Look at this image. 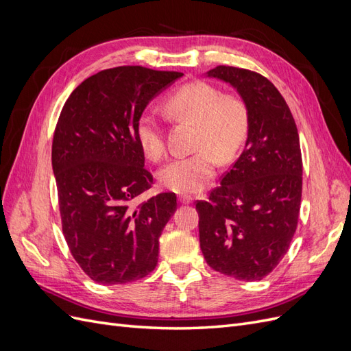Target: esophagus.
Segmentation results:
<instances>
[{
  "instance_id": "1",
  "label": "esophagus",
  "mask_w": 351,
  "mask_h": 351,
  "mask_svg": "<svg viewBox=\"0 0 351 351\" xmlns=\"http://www.w3.org/2000/svg\"><path fill=\"white\" fill-rule=\"evenodd\" d=\"M192 200H193V197L190 196V195H180L178 196V202L182 205H189V204H192Z\"/></svg>"
}]
</instances>
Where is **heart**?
I'll use <instances>...</instances> for the list:
<instances>
[{"mask_svg":"<svg viewBox=\"0 0 351 351\" xmlns=\"http://www.w3.org/2000/svg\"><path fill=\"white\" fill-rule=\"evenodd\" d=\"M162 110L169 119L195 124L193 146L197 151L168 162L159 173V182L176 193L197 192L214 177L217 159L227 164L241 149L249 132L247 105L234 93H221L212 84L192 82L169 95ZM136 139L151 161L165 155L161 124L152 115H142L137 121Z\"/></svg>","mask_w":351,"mask_h":351,"instance_id":"b5f03b06","label":"heart"}]
</instances>
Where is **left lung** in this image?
Here are the masks:
<instances>
[{
  "instance_id": "left-lung-1",
  "label": "left lung",
  "mask_w": 351,
  "mask_h": 351,
  "mask_svg": "<svg viewBox=\"0 0 351 351\" xmlns=\"http://www.w3.org/2000/svg\"><path fill=\"white\" fill-rule=\"evenodd\" d=\"M206 77L234 88L249 110L244 151L209 200H197L199 240L212 269L259 281L289 250L302 202V152L289 105L259 73L218 66Z\"/></svg>"
}]
</instances>
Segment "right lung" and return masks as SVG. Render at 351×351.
I'll use <instances>...</instances> for the list:
<instances>
[{"instance_id": "add662e5", "label": "right lung", "mask_w": 351, "mask_h": 351, "mask_svg": "<svg viewBox=\"0 0 351 351\" xmlns=\"http://www.w3.org/2000/svg\"><path fill=\"white\" fill-rule=\"evenodd\" d=\"M182 76L141 66L102 70L82 82L61 110L52 169L62 234L95 282H132L156 267L159 236L177 197L159 193L136 204L154 183L136 125L149 101Z\"/></svg>"}]
</instances>
